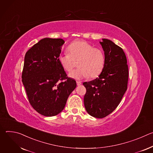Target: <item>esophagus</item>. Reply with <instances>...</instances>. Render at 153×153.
Returning a JSON list of instances; mask_svg holds the SVG:
<instances>
[{"instance_id":"obj_1","label":"esophagus","mask_w":153,"mask_h":153,"mask_svg":"<svg viewBox=\"0 0 153 153\" xmlns=\"http://www.w3.org/2000/svg\"><path fill=\"white\" fill-rule=\"evenodd\" d=\"M76 83H77V85L78 86H79V85H80L82 84V82H80V81H76Z\"/></svg>"}]
</instances>
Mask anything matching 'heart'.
<instances>
[{"label": "heart", "mask_w": 153, "mask_h": 153, "mask_svg": "<svg viewBox=\"0 0 153 153\" xmlns=\"http://www.w3.org/2000/svg\"><path fill=\"white\" fill-rule=\"evenodd\" d=\"M68 53L59 55L58 60L63 68L71 72L78 62L79 68L70 74L74 79L90 77L94 78L102 71L105 65V55L100 49L95 48L85 41H75L68 47Z\"/></svg>", "instance_id": "b5f03b06"}]
</instances>
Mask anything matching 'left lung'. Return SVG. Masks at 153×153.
Returning a JSON list of instances; mask_svg holds the SVG:
<instances>
[{"instance_id": "8db88e82", "label": "left lung", "mask_w": 153, "mask_h": 153, "mask_svg": "<svg viewBox=\"0 0 153 153\" xmlns=\"http://www.w3.org/2000/svg\"><path fill=\"white\" fill-rule=\"evenodd\" d=\"M100 42L105 54V65L99 77L83 85L86 91L84 105L88 113L96 118L111 114L120 103L127 90L128 67L122 48L111 40Z\"/></svg>"}]
</instances>
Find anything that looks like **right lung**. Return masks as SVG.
<instances>
[{
  "instance_id": "obj_1",
  "label": "right lung",
  "mask_w": 153,
  "mask_h": 153,
  "mask_svg": "<svg viewBox=\"0 0 153 153\" xmlns=\"http://www.w3.org/2000/svg\"><path fill=\"white\" fill-rule=\"evenodd\" d=\"M64 43L62 39H43L25 56L22 81L30 105L44 116L59 114L76 87L58 60Z\"/></svg>"
}]
</instances>
